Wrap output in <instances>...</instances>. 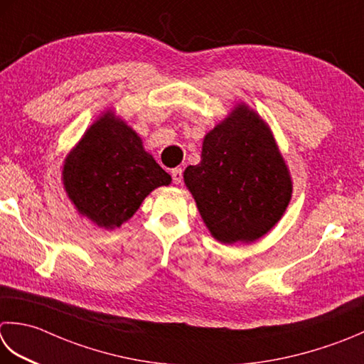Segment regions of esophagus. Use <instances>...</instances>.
<instances>
[{
  "label": "esophagus",
  "instance_id": "34e87169",
  "mask_svg": "<svg viewBox=\"0 0 364 364\" xmlns=\"http://www.w3.org/2000/svg\"><path fill=\"white\" fill-rule=\"evenodd\" d=\"M172 178H173V183L175 184H180L183 181V168L176 167L172 170Z\"/></svg>",
  "mask_w": 364,
  "mask_h": 364
}]
</instances>
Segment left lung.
Instances as JSON below:
<instances>
[{"label":"left lung","instance_id":"left-lung-1","mask_svg":"<svg viewBox=\"0 0 364 364\" xmlns=\"http://www.w3.org/2000/svg\"><path fill=\"white\" fill-rule=\"evenodd\" d=\"M184 183L203 223L224 245L265 235L291 196L289 170L272 134L246 105L206 134L202 161L184 170Z\"/></svg>","mask_w":364,"mask_h":364}]
</instances>
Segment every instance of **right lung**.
<instances>
[{"instance_id": "1", "label": "right lung", "mask_w": 364, "mask_h": 364, "mask_svg": "<svg viewBox=\"0 0 364 364\" xmlns=\"http://www.w3.org/2000/svg\"><path fill=\"white\" fill-rule=\"evenodd\" d=\"M69 198L92 223L115 229L153 189L172 181L129 126L112 115L92 124L64 162Z\"/></svg>"}]
</instances>
